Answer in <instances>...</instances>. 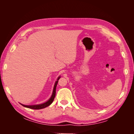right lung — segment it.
<instances>
[{
  "label": "right lung",
  "instance_id": "obj_1",
  "mask_svg": "<svg viewBox=\"0 0 134 134\" xmlns=\"http://www.w3.org/2000/svg\"><path fill=\"white\" fill-rule=\"evenodd\" d=\"M61 78L60 76H59L57 80L55 82L54 87V89H53V91H52V94L51 96V97L50 98V99H48L47 101H46V102L41 103V104H34V105H25L23 104H21L22 106H23V107H25L26 108H31V109H42L45 108L46 107H48V106L52 103V102L54 101V99L55 98V97L56 95V86H57V84L58 83V80H59V79Z\"/></svg>",
  "mask_w": 134,
  "mask_h": 134
}]
</instances>
